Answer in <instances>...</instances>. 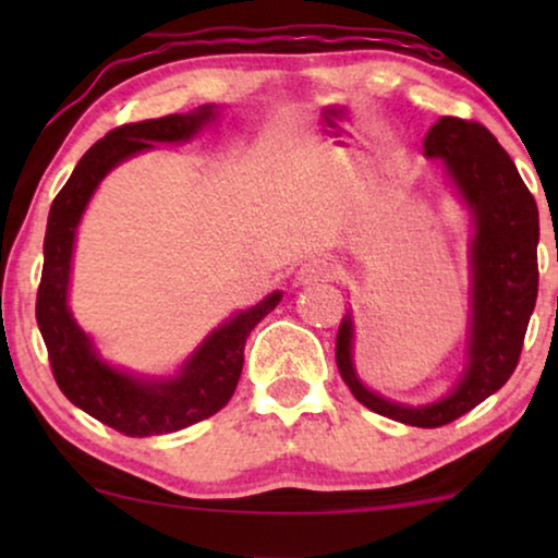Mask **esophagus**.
<instances>
[{
  "label": "esophagus",
  "mask_w": 558,
  "mask_h": 558,
  "mask_svg": "<svg viewBox=\"0 0 558 558\" xmlns=\"http://www.w3.org/2000/svg\"><path fill=\"white\" fill-rule=\"evenodd\" d=\"M332 274H335V266L327 262V258L312 256L300 266V271H296V281H300V284H319V281H330Z\"/></svg>",
  "instance_id": "34e87169"
}]
</instances>
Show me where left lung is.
Instances as JSON below:
<instances>
[{
    "label": "left lung",
    "instance_id": "left-lung-1",
    "mask_svg": "<svg viewBox=\"0 0 558 558\" xmlns=\"http://www.w3.org/2000/svg\"><path fill=\"white\" fill-rule=\"evenodd\" d=\"M426 157H441L475 216L472 327L468 371L447 399L399 407L368 391L353 368V319L342 317L335 363L365 409L393 422L437 429L468 414L513 376L538 296V208L513 159L483 124L441 117L424 136Z\"/></svg>",
    "mask_w": 558,
    "mask_h": 558
}]
</instances>
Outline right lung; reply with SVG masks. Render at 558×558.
Returning a JSON list of instances; mask_svg holds the SVG:
<instances>
[{
  "label": "right lung",
  "mask_w": 558,
  "mask_h": 558,
  "mask_svg": "<svg viewBox=\"0 0 558 558\" xmlns=\"http://www.w3.org/2000/svg\"><path fill=\"white\" fill-rule=\"evenodd\" d=\"M210 117V106H203L193 113H172L111 129L81 157L71 180L50 205L35 317L48 348L52 378L68 401L126 437L180 432L218 414L231 401L241 378L248 332L281 300V292H274L220 325L197 348L180 376L170 380H142L98 361L86 332L68 310L75 226L104 174L121 159L149 149L151 142L190 140Z\"/></svg>",
  "instance_id": "add662e5"
}]
</instances>
